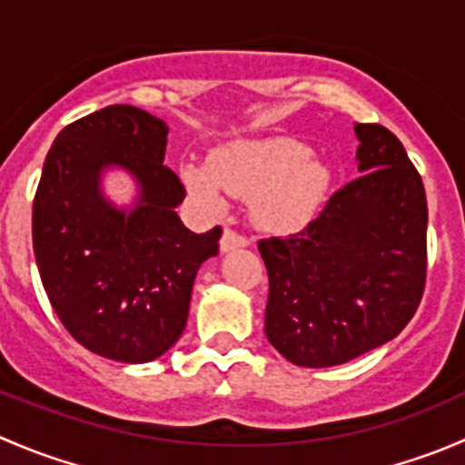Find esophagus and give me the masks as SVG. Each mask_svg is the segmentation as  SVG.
<instances>
[{"mask_svg": "<svg viewBox=\"0 0 465 465\" xmlns=\"http://www.w3.org/2000/svg\"><path fill=\"white\" fill-rule=\"evenodd\" d=\"M247 245H250L247 236L238 233L236 229L227 227L223 232V238H220V250L223 252H232V250H236V247H247Z\"/></svg>", "mask_w": 465, "mask_h": 465, "instance_id": "1", "label": "esophagus"}]
</instances>
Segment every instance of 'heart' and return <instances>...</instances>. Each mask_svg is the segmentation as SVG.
Here are the masks:
<instances>
[{
  "label": "heart",
  "mask_w": 465,
  "mask_h": 465,
  "mask_svg": "<svg viewBox=\"0 0 465 465\" xmlns=\"http://www.w3.org/2000/svg\"><path fill=\"white\" fill-rule=\"evenodd\" d=\"M180 175L191 198L209 213L223 211L227 195L252 198V218L272 232L303 227L331 182L311 145L288 137L227 143L211 153L209 163H182Z\"/></svg>",
  "instance_id": "b5f03b06"
}]
</instances>
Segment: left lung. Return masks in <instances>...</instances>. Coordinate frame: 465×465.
<instances>
[{"label": "left lung", "mask_w": 465, "mask_h": 465, "mask_svg": "<svg viewBox=\"0 0 465 465\" xmlns=\"http://www.w3.org/2000/svg\"><path fill=\"white\" fill-rule=\"evenodd\" d=\"M358 171L302 232L259 241L265 335L297 367H335L410 323L428 279V200L396 134L355 124Z\"/></svg>", "instance_id": "left-lung-1"}]
</instances>
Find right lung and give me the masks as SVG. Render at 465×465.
<instances>
[{"label":"right lung","mask_w":465,"mask_h":465,"mask_svg":"<svg viewBox=\"0 0 465 465\" xmlns=\"http://www.w3.org/2000/svg\"><path fill=\"white\" fill-rule=\"evenodd\" d=\"M166 134L139 107L92 112L60 130L33 200V252L55 315L78 344L116 362H153L180 340L195 274L223 236L193 233L177 215L186 191L163 163ZM105 165L138 177L133 212L97 191Z\"/></svg>","instance_id":"right-lung-1"}]
</instances>
